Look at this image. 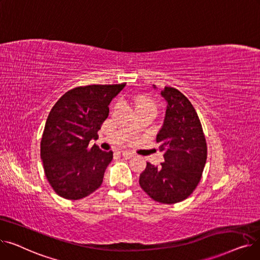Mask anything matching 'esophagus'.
Returning a JSON list of instances; mask_svg holds the SVG:
<instances>
[{"label": "esophagus", "instance_id": "obj_1", "mask_svg": "<svg viewBox=\"0 0 260 260\" xmlns=\"http://www.w3.org/2000/svg\"><path fill=\"white\" fill-rule=\"evenodd\" d=\"M121 154H122V156L124 157L125 159H131V158L134 157V154L131 153V152H127V151H123Z\"/></svg>", "mask_w": 260, "mask_h": 260}]
</instances>
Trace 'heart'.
Instances as JSON below:
<instances>
[{
  "mask_svg": "<svg viewBox=\"0 0 260 260\" xmlns=\"http://www.w3.org/2000/svg\"><path fill=\"white\" fill-rule=\"evenodd\" d=\"M134 103H135L136 107H137L138 111H142V109H146V108L157 109V106H156V104L153 101L148 100V99H145V98H141V97L135 98Z\"/></svg>",
  "mask_w": 260,
  "mask_h": 260,
  "instance_id": "heart-1",
  "label": "heart"
}]
</instances>
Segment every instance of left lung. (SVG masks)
I'll return each instance as SVG.
<instances>
[{
    "label": "left lung",
    "mask_w": 260,
    "mask_h": 260,
    "mask_svg": "<svg viewBox=\"0 0 260 260\" xmlns=\"http://www.w3.org/2000/svg\"><path fill=\"white\" fill-rule=\"evenodd\" d=\"M161 94L168 107L156 142L165 161L159 167L147 162L139 184L155 201L173 204L186 199L200 182L208 145L199 117L185 95L171 86Z\"/></svg>",
    "instance_id": "1"
}]
</instances>
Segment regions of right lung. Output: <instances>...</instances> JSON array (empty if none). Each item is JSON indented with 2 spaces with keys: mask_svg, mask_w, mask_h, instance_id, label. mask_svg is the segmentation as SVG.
I'll return each mask as SVG.
<instances>
[{
  "mask_svg": "<svg viewBox=\"0 0 260 260\" xmlns=\"http://www.w3.org/2000/svg\"><path fill=\"white\" fill-rule=\"evenodd\" d=\"M121 84L78 86L66 91L51 108L41 139V159L46 179L60 197L84 198L103 182L113 152L93 144L106 120L108 105L123 89Z\"/></svg>",
  "mask_w": 260,
  "mask_h": 260,
  "instance_id": "1",
  "label": "right lung"
}]
</instances>
